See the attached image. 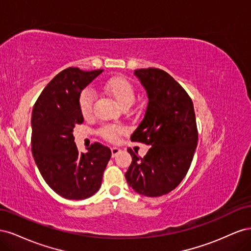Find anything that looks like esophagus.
I'll return each instance as SVG.
<instances>
[{"instance_id": "34e87169", "label": "esophagus", "mask_w": 251, "mask_h": 251, "mask_svg": "<svg viewBox=\"0 0 251 251\" xmlns=\"http://www.w3.org/2000/svg\"><path fill=\"white\" fill-rule=\"evenodd\" d=\"M111 151H112V157L114 158V157H116L120 153V149H118V148H112Z\"/></svg>"}]
</instances>
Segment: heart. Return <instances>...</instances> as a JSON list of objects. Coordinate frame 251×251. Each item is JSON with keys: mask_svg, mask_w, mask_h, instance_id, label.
<instances>
[{"mask_svg": "<svg viewBox=\"0 0 251 251\" xmlns=\"http://www.w3.org/2000/svg\"><path fill=\"white\" fill-rule=\"evenodd\" d=\"M103 89L120 107L128 108L134 102L135 91L132 83L124 77H112L104 82ZM94 96L91 90H83L79 98L80 112L85 117H88L92 113ZM124 133V128L119 126H108L101 128V135L105 139L115 141L118 135Z\"/></svg>", "mask_w": 251, "mask_h": 251, "instance_id": "heart-1", "label": "heart"}]
</instances>
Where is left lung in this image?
<instances>
[{
	"label": "left lung",
	"instance_id": "8db88e82",
	"mask_svg": "<svg viewBox=\"0 0 251 251\" xmlns=\"http://www.w3.org/2000/svg\"><path fill=\"white\" fill-rule=\"evenodd\" d=\"M134 75L149 101L131 141L151 148L143 158L127 149L132 163L125 176L136 193L159 197L176 188L191 166L198 143L194 104L185 90L163 70L137 69Z\"/></svg>",
	"mask_w": 251,
	"mask_h": 251
}]
</instances>
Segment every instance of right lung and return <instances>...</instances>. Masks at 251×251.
<instances>
[{
	"mask_svg": "<svg viewBox=\"0 0 251 251\" xmlns=\"http://www.w3.org/2000/svg\"><path fill=\"white\" fill-rule=\"evenodd\" d=\"M103 70L67 68L45 87L33 107L32 155L42 177L59 196L82 200L100 188L111 150L94 143L79 153L74 126L83 123L79 108L81 91Z\"/></svg>",
	"mask_w": 251,
	"mask_h": 251,
	"instance_id": "right-lung-1",
	"label": "right lung"
}]
</instances>
